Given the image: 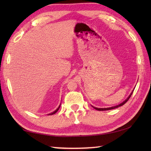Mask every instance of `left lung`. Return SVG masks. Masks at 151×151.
<instances>
[{
  "label": "left lung",
  "mask_w": 151,
  "mask_h": 151,
  "mask_svg": "<svg viewBox=\"0 0 151 151\" xmlns=\"http://www.w3.org/2000/svg\"><path fill=\"white\" fill-rule=\"evenodd\" d=\"M133 91H134V90H133ZM133 91L131 93V94L129 95V97H128L126 100H125L124 102H122V103H121L120 104H119V105H117V106H113V107H111V108H95V107H93L95 110H99V111H105V110H113V109H115V108H118V107H119V106H123V105H124L125 103H126V102L129 101V99L130 98V97H131V95H132V93H133Z\"/></svg>",
  "instance_id": "obj_1"
}]
</instances>
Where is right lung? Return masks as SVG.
Wrapping results in <instances>:
<instances>
[{
  "instance_id": "1",
  "label": "right lung",
  "mask_w": 151,
  "mask_h": 151,
  "mask_svg": "<svg viewBox=\"0 0 151 151\" xmlns=\"http://www.w3.org/2000/svg\"><path fill=\"white\" fill-rule=\"evenodd\" d=\"M60 105L59 106V107H58V108L56 109V110L55 111H53V112H52V113H50V114H49V115H53V114H55V113H56V112H57L58 111V110H59V108H60Z\"/></svg>"
}]
</instances>
